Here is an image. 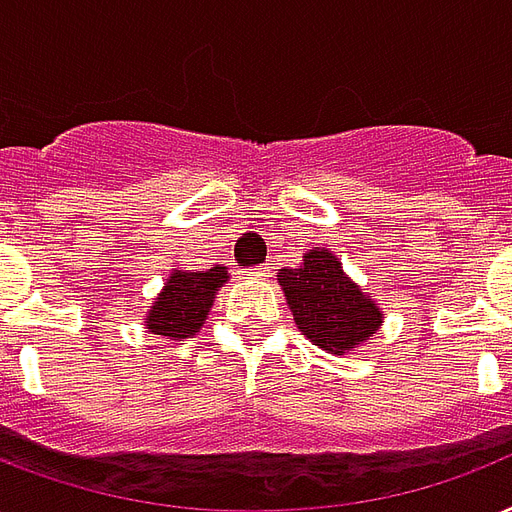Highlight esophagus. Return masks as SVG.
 Returning <instances> with one entry per match:
<instances>
[{
    "label": "esophagus",
    "mask_w": 512,
    "mask_h": 512,
    "mask_svg": "<svg viewBox=\"0 0 512 512\" xmlns=\"http://www.w3.org/2000/svg\"><path fill=\"white\" fill-rule=\"evenodd\" d=\"M251 275H253V277H267V275H269V267H267V264H264V267L253 269Z\"/></svg>",
    "instance_id": "34e87169"
}]
</instances>
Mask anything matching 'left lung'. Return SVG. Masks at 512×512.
<instances>
[{
  "mask_svg": "<svg viewBox=\"0 0 512 512\" xmlns=\"http://www.w3.org/2000/svg\"><path fill=\"white\" fill-rule=\"evenodd\" d=\"M277 283L301 334L331 355L355 350L382 326L374 299L344 275L342 261L328 248L307 251L296 269H280Z\"/></svg>",
  "mask_w": 512,
  "mask_h": 512,
  "instance_id": "left-lung-1",
  "label": "left lung"
}]
</instances>
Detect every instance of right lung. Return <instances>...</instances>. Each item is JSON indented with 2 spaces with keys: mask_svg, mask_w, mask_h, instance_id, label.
Returning <instances> with one entry per match:
<instances>
[{
  "mask_svg": "<svg viewBox=\"0 0 512 512\" xmlns=\"http://www.w3.org/2000/svg\"><path fill=\"white\" fill-rule=\"evenodd\" d=\"M227 267L205 269H173L168 283L162 285L160 296L152 304V310L146 312V328L157 336L184 342L202 328L208 312L213 307L216 291L227 283Z\"/></svg>",
  "mask_w": 512,
  "mask_h": 512,
  "instance_id": "obj_1",
  "label": "right lung"
}]
</instances>
